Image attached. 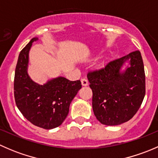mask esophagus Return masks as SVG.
Instances as JSON below:
<instances>
[{
  "label": "esophagus",
  "mask_w": 158,
  "mask_h": 158,
  "mask_svg": "<svg viewBox=\"0 0 158 158\" xmlns=\"http://www.w3.org/2000/svg\"><path fill=\"white\" fill-rule=\"evenodd\" d=\"M81 82H82V86H87L89 85V82L86 79H81Z\"/></svg>",
  "instance_id": "34e87169"
}]
</instances>
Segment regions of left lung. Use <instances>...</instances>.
Here are the masks:
<instances>
[{"mask_svg":"<svg viewBox=\"0 0 158 158\" xmlns=\"http://www.w3.org/2000/svg\"><path fill=\"white\" fill-rule=\"evenodd\" d=\"M87 78L92 90L94 114L102 125H121L136 114L145 95V74L139 50L89 73Z\"/></svg>","mask_w":158,"mask_h":158,"instance_id":"obj_1","label":"left lung"}]
</instances>
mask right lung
<instances>
[{
	"instance_id": "1",
	"label": "right lung",
	"mask_w": 158,
	"mask_h": 158,
	"mask_svg": "<svg viewBox=\"0 0 158 158\" xmlns=\"http://www.w3.org/2000/svg\"><path fill=\"white\" fill-rule=\"evenodd\" d=\"M33 37L19 54L14 76L16 105L23 116L33 125L52 129L62 125L69 113L70 103L82 88L81 82L69 81L58 76L40 85L28 74L29 52Z\"/></svg>"
}]
</instances>
